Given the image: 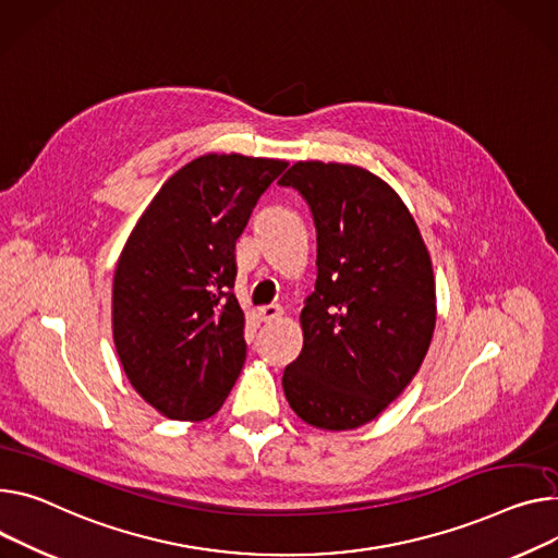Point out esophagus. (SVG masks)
<instances>
[{
    "label": "esophagus",
    "mask_w": 558,
    "mask_h": 558,
    "mask_svg": "<svg viewBox=\"0 0 558 558\" xmlns=\"http://www.w3.org/2000/svg\"><path fill=\"white\" fill-rule=\"evenodd\" d=\"M281 315H283V308L277 306V304H270V306H262V308H259L262 322H275V319H279Z\"/></svg>",
    "instance_id": "34e87169"
}]
</instances>
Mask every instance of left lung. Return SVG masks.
<instances>
[{
    "label": "left lung",
    "mask_w": 558,
    "mask_h": 558,
    "mask_svg": "<svg viewBox=\"0 0 558 558\" xmlns=\"http://www.w3.org/2000/svg\"><path fill=\"white\" fill-rule=\"evenodd\" d=\"M279 185L306 198L317 230L304 349L283 371V393L304 422L349 432L407 389L432 344V256L402 198L368 169L299 160Z\"/></svg>",
    "instance_id": "left-lung-1"
}]
</instances>
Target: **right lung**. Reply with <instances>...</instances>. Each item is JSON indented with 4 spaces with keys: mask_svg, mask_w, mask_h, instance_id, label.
Here are the masks:
<instances>
[{
    "mask_svg": "<svg viewBox=\"0 0 558 558\" xmlns=\"http://www.w3.org/2000/svg\"><path fill=\"white\" fill-rule=\"evenodd\" d=\"M286 160L205 154L154 196L113 275V341L138 396L171 420H205L245 362L234 245Z\"/></svg>",
    "mask_w": 558,
    "mask_h": 558,
    "instance_id": "obj_1",
    "label": "right lung"
}]
</instances>
